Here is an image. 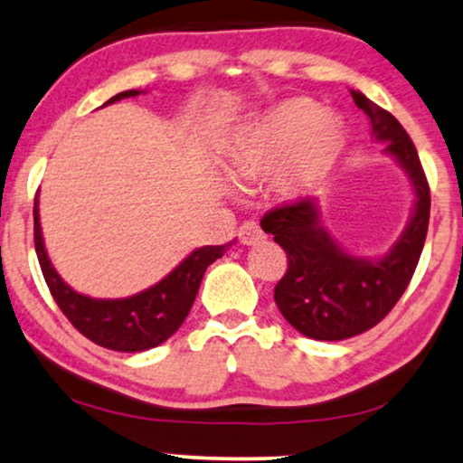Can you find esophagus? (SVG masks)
Returning <instances> with one entry per match:
<instances>
[{"label": "esophagus", "instance_id": "34e87169", "mask_svg": "<svg viewBox=\"0 0 463 463\" xmlns=\"http://www.w3.org/2000/svg\"><path fill=\"white\" fill-rule=\"evenodd\" d=\"M264 238V232H261V227L255 221H247L238 227V241L247 244V247H255V244H260Z\"/></svg>", "mask_w": 463, "mask_h": 463}]
</instances>
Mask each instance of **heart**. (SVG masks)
<instances>
[{
  "label": "heart",
  "instance_id": "obj_1",
  "mask_svg": "<svg viewBox=\"0 0 463 463\" xmlns=\"http://www.w3.org/2000/svg\"><path fill=\"white\" fill-rule=\"evenodd\" d=\"M309 99H288L249 122L225 156V174L236 184L272 175L283 199H300L326 180L341 147L344 124L335 113H317Z\"/></svg>",
  "mask_w": 463,
  "mask_h": 463
}]
</instances>
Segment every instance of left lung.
Instances as JSON below:
<instances>
[{
  "mask_svg": "<svg viewBox=\"0 0 463 463\" xmlns=\"http://www.w3.org/2000/svg\"><path fill=\"white\" fill-rule=\"evenodd\" d=\"M352 99L369 118L384 152L408 174L414 208L389 253L371 260L350 255L333 241L311 197L270 210L261 219V230L272 233L288 255V272L275 288L279 311L298 333L319 341L350 339L389 316L414 275L430 225V184L412 139L395 116L367 96L352 92Z\"/></svg>",
  "mask_w": 463,
  "mask_h": 463,
  "instance_id": "obj_1",
  "label": "left lung"
}]
</instances>
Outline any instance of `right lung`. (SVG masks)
I'll use <instances>...</instances> for the list:
<instances>
[{
  "label": "right lung",
  "mask_w": 463,
  "mask_h": 463,
  "mask_svg": "<svg viewBox=\"0 0 463 463\" xmlns=\"http://www.w3.org/2000/svg\"><path fill=\"white\" fill-rule=\"evenodd\" d=\"M139 90L119 92L105 102H118L122 99L139 96ZM33 244L47 281L61 313L71 319V324L96 345L116 352H144L161 345L175 333L184 322L197 289L202 285L203 272L213 261L222 258L227 244L221 247L195 249L186 260H182L163 281H158L144 292L128 296V298H90V296L74 292L64 279L57 275L51 264L47 249H44L43 230H40L38 195L33 199Z\"/></svg>",
  "instance_id": "right-lung-1"
}]
</instances>
